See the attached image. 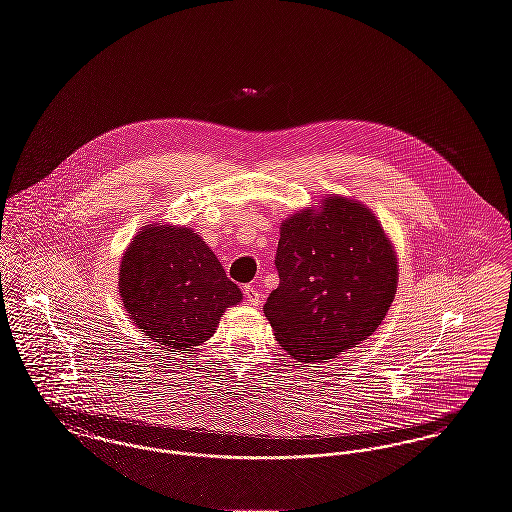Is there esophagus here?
<instances>
[{
    "label": "esophagus",
    "mask_w": 512,
    "mask_h": 512,
    "mask_svg": "<svg viewBox=\"0 0 512 512\" xmlns=\"http://www.w3.org/2000/svg\"><path fill=\"white\" fill-rule=\"evenodd\" d=\"M244 297H246V301L250 303V305H260L262 303V299H264V295H262V291L260 289H256L254 285H244Z\"/></svg>",
    "instance_id": "34e87169"
}]
</instances>
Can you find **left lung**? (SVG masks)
Masks as SVG:
<instances>
[{"label": "left lung", "instance_id": "1", "mask_svg": "<svg viewBox=\"0 0 512 512\" xmlns=\"http://www.w3.org/2000/svg\"><path fill=\"white\" fill-rule=\"evenodd\" d=\"M274 264L279 285L264 313L279 346L305 364L372 336L397 289V258L379 221L336 195L281 223Z\"/></svg>", "mask_w": 512, "mask_h": 512}]
</instances>
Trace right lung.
Instances as JSON below:
<instances>
[{
	"mask_svg": "<svg viewBox=\"0 0 512 512\" xmlns=\"http://www.w3.org/2000/svg\"><path fill=\"white\" fill-rule=\"evenodd\" d=\"M119 293L135 325L176 350L211 338L225 309L242 299L203 238L170 225H148L133 238L121 262Z\"/></svg>",
	"mask_w": 512,
	"mask_h": 512,
	"instance_id": "add662e5",
	"label": "right lung"
}]
</instances>
